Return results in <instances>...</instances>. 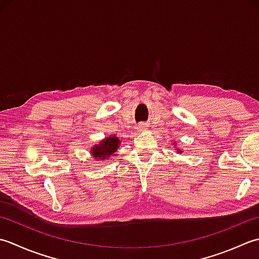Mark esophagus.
<instances>
[{"mask_svg": "<svg viewBox=\"0 0 259 259\" xmlns=\"http://www.w3.org/2000/svg\"><path fill=\"white\" fill-rule=\"evenodd\" d=\"M146 127H147V126L145 124H140L139 125V130L140 131H144V130H146Z\"/></svg>", "mask_w": 259, "mask_h": 259, "instance_id": "obj_1", "label": "esophagus"}]
</instances>
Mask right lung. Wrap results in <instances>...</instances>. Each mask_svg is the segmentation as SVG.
<instances>
[{"instance_id":"right-lung-1","label":"right lung","mask_w":259,"mask_h":259,"mask_svg":"<svg viewBox=\"0 0 259 259\" xmlns=\"http://www.w3.org/2000/svg\"><path fill=\"white\" fill-rule=\"evenodd\" d=\"M119 144V140L117 137L110 136L108 139L104 140L102 142V144L98 146L93 147V155L95 156V159H98V157H105L106 155H110L116 151V149L118 147Z\"/></svg>"}]
</instances>
